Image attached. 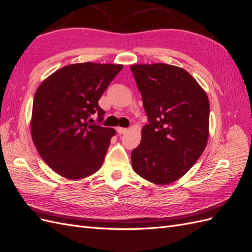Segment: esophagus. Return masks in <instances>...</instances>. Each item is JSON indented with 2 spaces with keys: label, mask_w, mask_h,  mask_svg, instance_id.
<instances>
[{
  "label": "esophagus",
  "mask_w": 252,
  "mask_h": 252,
  "mask_svg": "<svg viewBox=\"0 0 252 252\" xmlns=\"http://www.w3.org/2000/svg\"><path fill=\"white\" fill-rule=\"evenodd\" d=\"M117 131H118L120 134H123V133H126V132H127V128H123V127H117Z\"/></svg>",
  "instance_id": "34e87169"
}]
</instances>
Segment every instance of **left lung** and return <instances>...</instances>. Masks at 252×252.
Masks as SVG:
<instances>
[{
	"instance_id": "1",
	"label": "left lung",
	"mask_w": 252,
	"mask_h": 252,
	"mask_svg": "<svg viewBox=\"0 0 252 252\" xmlns=\"http://www.w3.org/2000/svg\"><path fill=\"white\" fill-rule=\"evenodd\" d=\"M148 124L131 152L133 170L158 185L182 178L202 156L208 140L209 101L183 68L132 65Z\"/></svg>"
}]
</instances>
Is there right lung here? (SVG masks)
<instances>
[{"label":"right lung","mask_w":252,"mask_h":252,"mask_svg":"<svg viewBox=\"0 0 252 252\" xmlns=\"http://www.w3.org/2000/svg\"><path fill=\"white\" fill-rule=\"evenodd\" d=\"M123 65L81 63L52 73L36 89L32 136L41 158L58 174L86 178L101 168L112 128L89 124L90 116L105 111L98 100Z\"/></svg>","instance_id":"add662e5"}]
</instances>
